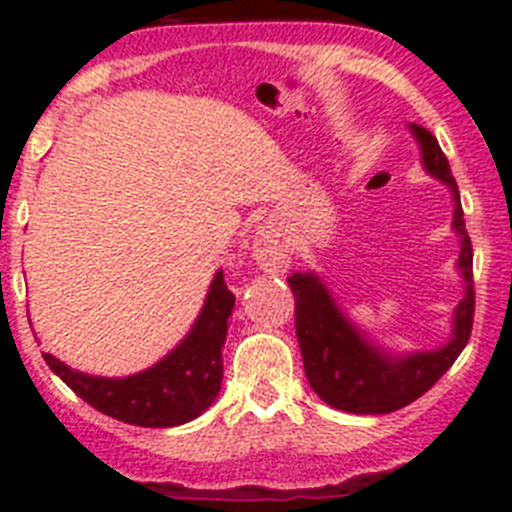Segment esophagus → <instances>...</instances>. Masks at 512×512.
Returning <instances> with one entry per match:
<instances>
[{
	"instance_id": "1",
	"label": "esophagus",
	"mask_w": 512,
	"mask_h": 512,
	"mask_svg": "<svg viewBox=\"0 0 512 512\" xmlns=\"http://www.w3.org/2000/svg\"><path fill=\"white\" fill-rule=\"evenodd\" d=\"M289 256H292V251H289L287 241H284L277 230L261 228L259 233H256V241H253V259H256V264H259L261 269L269 271V274L287 271Z\"/></svg>"
}]
</instances>
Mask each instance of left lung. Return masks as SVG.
<instances>
[{
    "instance_id": "obj_1",
    "label": "left lung",
    "mask_w": 512,
    "mask_h": 512,
    "mask_svg": "<svg viewBox=\"0 0 512 512\" xmlns=\"http://www.w3.org/2000/svg\"><path fill=\"white\" fill-rule=\"evenodd\" d=\"M410 133L418 140L423 169L446 184L454 197L451 228L461 241L456 269L464 279V297L454 310V330L449 341L433 351L392 354L377 346L369 333L348 318L318 274L297 271L287 279L295 295V328L307 382L330 408L354 415L395 413L418 400L449 372V366L459 359L472 333V241L464 225L459 187L438 140L420 125H410Z\"/></svg>"
}]
</instances>
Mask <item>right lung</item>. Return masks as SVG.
<instances>
[{
	"label": "right lung",
	"mask_w": 512,
	"mask_h": 512,
	"mask_svg": "<svg viewBox=\"0 0 512 512\" xmlns=\"http://www.w3.org/2000/svg\"><path fill=\"white\" fill-rule=\"evenodd\" d=\"M235 295L217 271L200 315L176 348L153 366L128 377L76 372L51 354L45 364L99 413L143 428H174L200 418L220 392L223 346Z\"/></svg>",
	"instance_id": "1"
}]
</instances>
